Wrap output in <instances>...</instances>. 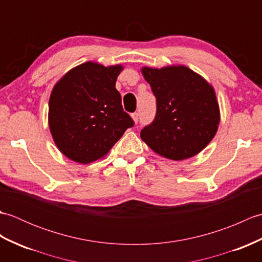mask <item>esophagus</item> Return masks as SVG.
<instances>
[{
    "label": "esophagus",
    "mask_w": 262,
    "mask_h": 262,
    "mask_svg": "<svg viewBox=\"0 0 262 262\" xmlns=\"http://www.w3.org/2000/svg\"><path fill=\"white\" fill-rule=\"evenodd\" d=\"M132 118H133V120H134L136 124L138 122V120H140V114L138 113H134V114H132Z\"/></svg>",
    "instance_id": "34e87169"
}]
</instances>
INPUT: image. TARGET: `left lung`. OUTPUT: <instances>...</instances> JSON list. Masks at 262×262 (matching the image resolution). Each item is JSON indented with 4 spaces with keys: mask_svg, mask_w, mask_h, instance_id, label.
<instances>
[{
    "mask_svg": "<svg viewBox=\"0 0 262 262\" xmlns=\"http://www.w3.org/2000/svg\"><path fill=\"white\" fill-rule=\"evenodd\" d=\"M142 73L157 98V115L141 130L142 140L155 153L174 161L203 151L220 124L213 86L186 66L143 68Z\"/></svg>",
    "mask_w": 262,
    "mask_h": 262,
    "instance_id": "left-lung-1",
    "label": "left lung"
}]
</instances>
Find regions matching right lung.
Returning <instances> with one entry per match:
<instances>
[{"label": "right lung", "instance_id": "1", "mask_svg": "<svg viewBox=\"0 0 262 262\" xmlns=\"http://www.w3.org/2000/svg\"><path fill=\"white\" fill-rule=\"evenodd\" d=\"M122 66L88 62L68 72L49 98L52 136L65 157L79 163L103 158L134 120L116 89Z\"/></svg>", "mask_w": 262, "mask_h": 262}]
</instances>
